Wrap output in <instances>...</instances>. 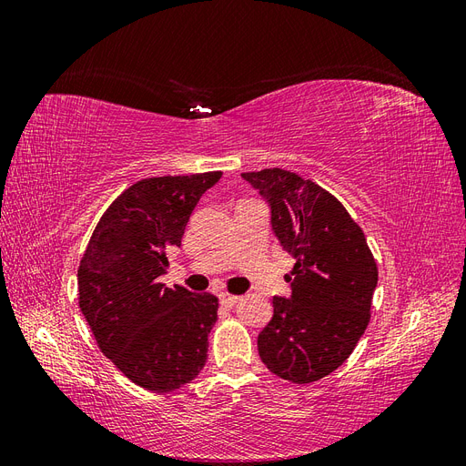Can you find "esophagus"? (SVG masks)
Instances as JSON below:
<instances>
[{
  "label": "esophagus",
  "mask_w": 466,
  "mask_h": 466,
  "mask_svg": "<svg viewBox=\"0 0 466 466\" xmlns=\"http://www.w3.org/2000/svg\"><path fill=\"white\" fill-rule=\"evenodd\" d=\"M238 301H241V295H233V293H228V291H221L219 293V303L223 307H233Z\"/></svg>",
  "instance_id": "1"
}]
</instances>
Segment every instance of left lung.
<instances>
[{"label":"left lung","mask_w":466,"mask_h":466,"mask_svg":"<svg viewBox=\"0 0 466 466\" xmlns=\"http://www.w3.org/2000/svg\"><path fill=\"white\" fill-rule=\"evenodd\" d=\"M272 208V229L295 258L291 298H274L258 354L274 375L307 385L350 358L371 319L379 270L340 200L284 168L243 173Z\"/></svg>","instance_id":"1"}]
</instances>
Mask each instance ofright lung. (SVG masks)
<instances>
[{"instance_id":"1","label":"right lung","mask_w":466,"mask_h":466,"mask_svg":"<svg viewBox=\"0 0 466 466\" xmlns=\"http://www.w3.org/2000/svg\"><path fill=\"white\" fill-rule=\"evenodd\" d=\"M219 178L221 171L137 180L106 208L79 262L77 299L98 350L153 392L190 383L208 360L218 298L165 288L159 276Z\"/></svg>"}]
</instances>
